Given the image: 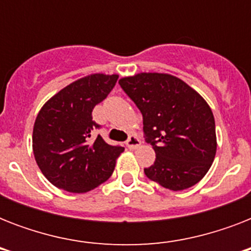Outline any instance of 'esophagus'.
<instances>
[{"label": "esophagus", "instance_id": "obj_1", "mask_svg": "<svg viewBox=\"0 0 251 251\" xmlns=\"http://www.w3.org/2000/svg\"><path fill=\"white\" fill-rule=\"evenodd\" d=\"M141 139L137 137V135H130L129 139L126 141V146L129 147L130 150H135L137 147H139L141 146Z\"/></svg>", "mask_w": 251, "mask_h": 251}]
</instances>
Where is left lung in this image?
<instances>
[{
	"label": "left lung",
	"instance_id": "obj_1",
	"mask_svg": "<svg viewBox=\"0 0 251 251\" xmlns=\"http://www.w3.org/2000/svg\"><path fill=\"white\" fill-rule=\"evenodd\" d=\"M118 83L141 110L146 142L156 153L145 175L173 191L198 183L216 153L215 118L206 100L169 74L141 73Z\"/></svg>",
	"mask_w": 251,
	"mask_h": 251
}]
</instances>
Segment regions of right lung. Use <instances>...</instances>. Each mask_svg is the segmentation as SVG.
Returning <instances> with one entry per match:
<instances>
[{"label": "right lung", "mask_w": 251, "mask_h": 251, "mask_svg": "<svg viewBox=\"0 0 251 251\" xmlns=\"http://www.w3.org/2000/svg\"><path fill=\"white\" fill-rule=\"evenodd\" d=\"M118 75L92 74L69 84L45 102L33 125L35 160L50 183L70 193H86L114 171L121 146L108 145L94 131L95 105L113 90Z\"/></svg>", "instance_id": "obj_1"}]
</instances>
